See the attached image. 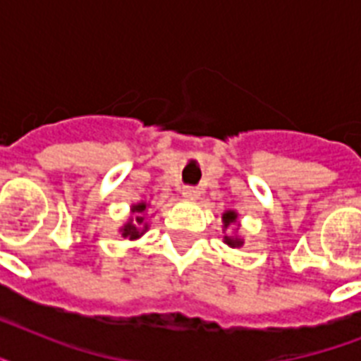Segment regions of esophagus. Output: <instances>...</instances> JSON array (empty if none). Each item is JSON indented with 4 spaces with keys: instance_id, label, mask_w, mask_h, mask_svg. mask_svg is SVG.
<instances>
[{
    "instance_id": "1",
    "label": "esophagus",
    "mask_w": 361,
    "mask_h": 361,
    "mask_svg": "<svg viewBox=\"0 0 361 361\" xmlns=\"http://www.w3.org/2000/svg\"><path fill=\"white\" fill-rule=\"evenodd\" d=\"M181 195H183V198H187V200H198L200 191H198L197 187H183V189H181Z\"/></svg>"
}]
</instances>
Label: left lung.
<instances>
[{
    "instance_id": "1",
    "label": "left lung",
    "mask_w": 361,
    "mask_h": 361,
    "mask_svg": "<svg viewBox=\"0 0 361 361\" xmlns=\"http://www.w3.org/2000/svg\"><path fill=\"white\" fill-rule=\"evenodd\" d=\"M234 224L237 228L233 231V234H225L223 241H225L226 245L232 247V249H238L245 243V240L238 234V228H240V221H238V212L236 209H226L225 214H223V232H228V228Z\"/></svg>"
}]
</instances>
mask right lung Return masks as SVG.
Wrapping results in <instances>:
<instances>
[{
    "label": "right lung",
    "instance_id": "add662e5",
    "mask_svg": "<svg viewBox=\"0 0 361 361\" xmlns=\"http://www.w3.org/2000/svg\"><path fill=\"white\" fill-rule=\"evenodd\" d=\"M147 208H149V204L140 200V202H136L130 206V215L129 219L125 221L123 225L120 226V234L123 238H129V240H138L149 231V221L146 219Z\"/></svg>",
    "mask_w": 361,
    "mask_h": 361
}]
</instances>
